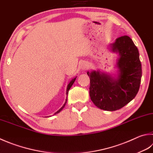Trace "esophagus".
Instances as JSON below:
<instances>
[{"label":"esophagus","mask_w":153,"mask_h":153,"mask_svg":"<svg viewBox=\"0 0 153 153\" xmlns=\"http://www.w3.org/2000/svg\"><path fill=\"white\" fill-rule=\"evenodd\" d=\"M80 68L82 71L86 70V69L88 68V63L86 62V61L81 62H80Z\"/></svg>","instance_id":"obj_1"}]
</instances>
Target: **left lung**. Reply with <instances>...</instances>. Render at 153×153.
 Here are the masks:
<instances>
[{"label":"left lung","instance_id":"left-lung-1","mask_svg":"<svg viewBox=\"0 0 153 153\" xmlns=\"http://www.w3.org/2000/svg\"><path fill=\"white\" fill-rule=\"evenodd\" d=\"M108 49L119 55L117 74L111 75L100 70L87 72L90 78L89 94L95 106L105 111L123 108L136 97L139 90L142 67L139 53L128 36L117 39Z\"/></svg>","mask_w":153,"mask_h":153}]
</instances>
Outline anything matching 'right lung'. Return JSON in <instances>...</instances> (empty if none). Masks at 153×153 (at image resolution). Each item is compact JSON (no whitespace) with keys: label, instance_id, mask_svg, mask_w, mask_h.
Masks as SVG:
<instances>
[{"label":"right lung","instance_id":"1","mask_svg":"<svg viewBox=\"0 0 153 153\" xmlns=\"http://www.w3.org/2000/svg\"><path fill=\"white\" fill-rule=\"evenodd\" d=\"M76 76L75 77V78H74V79H72L71 81H70V82L68 83V85H67V91H66V95H67V98H66V100H65V102L64 103V105H62V106L61 108H60L59 111H57L55 113H54L53 115H54V114H57V113H59V112H60V111H61L63 108H64V107H65V106L66 105V103H67V96H68V91H69V89L71 88V87L72 86V85H73V83L74 82V81H75V80H76Z\"/></svg>","mask_w":153,"mask_h":153}]
</instances>
